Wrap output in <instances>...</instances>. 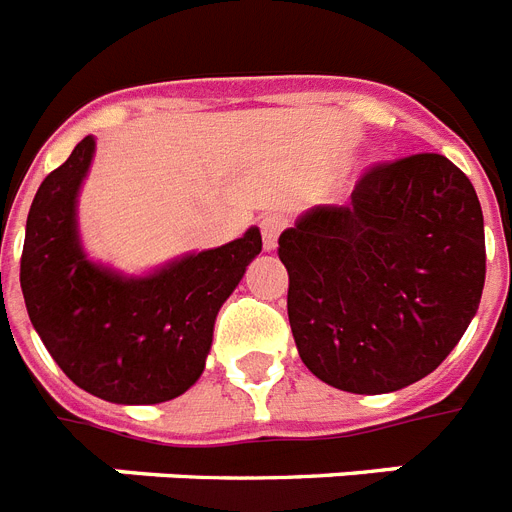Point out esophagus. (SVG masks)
<instances>
[{"label":"esophagus","instance_id":"esophagus-1","mask_svg":"<svg viewBox=\"0 0 512 512\" xmlns=\"http://www.w3.org/2000/svg\"><path fill=\"white\" fill-rule=\"evenodd\" d=\"M287 219L282 214H266L261 217L259 227H261V240H264V251H274L277 248V238H280V232L285 230Z\"/></svg>","mask_w":512,"mask_h":512}]
</instances>
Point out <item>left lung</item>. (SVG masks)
Listing matches in <instances>:
<instances>
[{
  "mask_svg": "<svg viewBox=\"0 0 512 512\" xmlns=\"http://www.w3.org/2000/svg\"><path fill=\"white\" fill-rule=\"evenodd\" d=\"M277 253L301 361L356 395L432 374L474 319L487 274L479 198L442 154L371 164L348 204L303 214Z\"/></svg>",
  "mask_w": 512,
  "mask_h": 512,
  "instance_id": "8db88e82",
  "label": "left lung"
}]
</instances>
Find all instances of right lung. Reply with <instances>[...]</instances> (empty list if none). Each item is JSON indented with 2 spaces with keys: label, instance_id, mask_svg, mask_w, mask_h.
<instances>
[{
  "label": "right lung",
  "instance_id": "right-lung-1",
  "mask_svg": "<svg viewBox=\"0 0 512 512\" xmlns=\"http://www.w3.org/2000/svg\"><path fill=\"white\" fill-rule=\"evenodd\" d=\"M91 156L88 135L33 198L20 256L25 308L80 390L109 403H164L201 377L214 319L261 253V232L251 227L227 246L125 280L80 251L75 196Z\"/></svg>",
  "mask_w": 512,
  "mask_h": 512
}]
</instances>
